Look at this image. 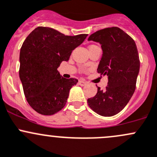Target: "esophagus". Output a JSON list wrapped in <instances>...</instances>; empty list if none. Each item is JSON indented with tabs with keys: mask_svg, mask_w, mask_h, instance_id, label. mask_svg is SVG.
<instances>
[{
	"mask_svg": "<svg viewBox=\"0 0 157 157\" xmlns=\"http://www.w3.org/2000/svg\"><path fill=\"white\" fill-rule=\"evenodd\" d=\"M78 83H79V85H80V86H85V85L86 84V83L85 81H83V80H79V82H78Z\"/></svg>",
	"mask_w": 157,
	"mask_h": 157,
	"instance_id": "34e87169",
	"label": "esophagus"
}]
</instances>
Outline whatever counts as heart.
Masks as SVG:
<instances>
[{
	"label": "heart",
	"instance_id": "heart-1",
	"mask_svg": "<svg viewBox=\"0 0 157 157\" xmlns=\"http://www.w3.org/2000/svg\"><path fill=\"white\" fill-rule=\"evenodd\" d=\"M91 46H95V45H91Z\"/></svg>",
	"mask_w": 157,
	"mask_h": 157
}]
</instances>
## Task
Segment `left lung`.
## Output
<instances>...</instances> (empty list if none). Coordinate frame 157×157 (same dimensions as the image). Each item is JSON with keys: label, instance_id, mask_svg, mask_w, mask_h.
Masks as SVG:
<instances>
[{"label": "left lung", "instance_id": "8db88e82", "mask_svg": "<svg viewBox=\"0 0 157 157\" xmlns=\"http://www.w3.org/2000/svg\"><path fill=\"white\" fill-rule=\"evenodd\" d=\"M99 42L102 50L97 72L108 76L105 90L87 99L89 106L99 115L113 116L128 103L135 90L140 61L132 38L118 27L99 30L88 38Z\"/></svg>", "mask_w": 157, "mask_h": 157}]
</instances>
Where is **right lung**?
<instances>
[{"label":"right lung","instance_id":"add662e5","mask_svg":"<svg viewBox=\"0 0 157 157\" xmlns=\"http://www.w3.org/2000/svg\"><path fill=\"white\" fill-rule=\"evenodd\" d=\"M86 36H65L52 28L39 26L25 39L19 74L26 100L38 113L54 115L64 107L70 90L78 80L64 78L58 68Z\"/></svg>","mask_w":157,"mask_h":157}]
</instances>
